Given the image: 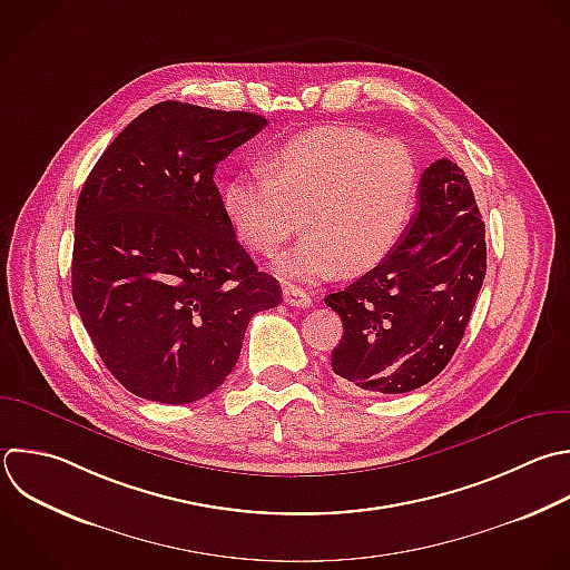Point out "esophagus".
I'll use <instances>...</instances> for the list:
<instances>
[{
    "label": "esophagus",
    "instance_id": "1",
    "mask_svg": "<svg viewBox=\"0 0 570 570\" xmlns=\"http://www.w3.org/2000/svg\"><path fill=\"white\" fill-rule=\"evenodd\" d=\"M283 301L292 307H309L312 305V296L305 289L296 287V285H285L283 287Z\"/></svg>",
    "mask_w": 570,
    "mask_h": 570
}]
</instances>
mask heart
<instances>
[{
  "mask_svg": "<svg viewBox=\"0 0 570 570\" xmlns=\"http://www.w3.org/2000/svg\"><path fill=\"white\" fill-rule=\"evenodd\" d=\"M263 167L232 178L223 207L238 238L265 256L292 238L305 212L309 234L276 263L287 278L376 267L396 249L416 207L414 154L365 129L314 127L272 147Z\"/></svg>",
  "mask_w": 570,
  "mask_h": 570,
  "instance_id": "b5f03b06",
  "label": "heart"
}]
</instances>
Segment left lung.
<instances>
[{"instance_id": "obj_1", "label": "left lung", "mask_w": 570, "mask_h": 570, "mask_svg": "<svg viewBox=\"0 0 570 570\" xmlns=\"http://www.w3.org/2000/svg\"><path fill=\"white\" fill-rule=\"evenodd\" d=\"M485 276V229L456 163H432L416 212L396 249L374 269L327 294L343 321L334 374L365 392L403 394L452 358Z\"/></svg>"}]
</instances>
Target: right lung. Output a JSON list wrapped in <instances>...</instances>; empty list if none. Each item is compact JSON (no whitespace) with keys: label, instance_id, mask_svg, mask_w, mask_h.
Masks as SVG:
<instances>
[{"label":"right lung","instance_id":"right-lung-1","mask_svg":"<svg viewBox=\"0 0 570 570\" xmlns=\"http://www.w3.org/2000/svg\"><path fill=\"white\" fill-rule=\"evenodd\" d=\"M267 120L160 102L91 169L71 285L107 370L136 396L194 403L234 370L254 314L281 303L225 214L214 171Z\"/></svg>","mask_w":570,"mask_h":570}]
</instances>
